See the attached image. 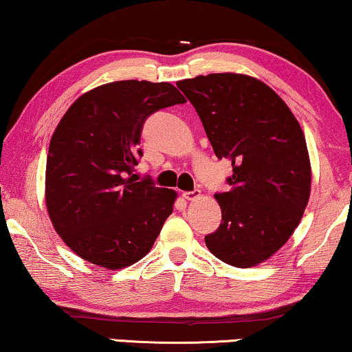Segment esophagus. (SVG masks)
Listing matches in <instances>:
<instances>
[{
    "mask_svg": "<svg viewBox=\"0 0 352 352\" xmlns=\"http://www.w3.org/2000/svg\"><path fill=\"white\" fill-rule=\"evenodd\" d=\"M183 197L186 199V201H194V199L199 197V191H185L182 194Z\"/></svg>",
    "mask_w": 352,
    "mask_h": 352,
    "instance_id": "34e87169",
    "label": "esophagus"
}]
</instances>
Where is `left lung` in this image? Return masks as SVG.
Here are the masks:
<instances>
[{
	"label": "left lung",
	"instance_id": "obj_1",
	"mask_svg": "<svg viewBox=\"0 0 352 352\" xmlns=\"http://www.w3.org/2000/svg\"><path fill=\"white\" fill-rule=\"evenodd\" d=\"M218 160L232 162L217 192L221 224L206 235L213 256L248 269L269 259L300 223L311 188L305 135L289 107L258 78L208 74L177 82Z\"/></svg>",
	"mask_w": 352,
	"mask_h": 352
}]
</instances>
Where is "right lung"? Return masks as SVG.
I'll use <instances>...</instances> for the list:
<instances>
[{
	"instance_id": "add662e5",
	"label": "right lung",
	"mask_w": 352,
	"mask_h": 352,
	"mask_svg": "<svg viewBox=\"0 0 352 352\" xmlns=\"http://www.w3.org/2000/svg\"><path fill=\"white\" fill-rule=\"evenodd\" d=\"M186 102L167 82L120 80L82 94L52 135L45 202L76 254L117 270L142 259L174 210L175 191L139 180V148L151 113Z\"/></svg>"
}]
</instances>
